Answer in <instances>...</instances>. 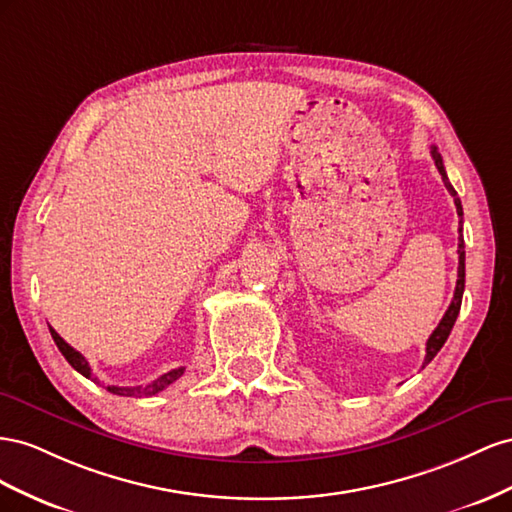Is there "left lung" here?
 I'll list each match as a JSON object with an SVG mask.
<instances>
[{
  "label": "left lung",
  "instance_id": "8db88e82",
  "mask_svg": "<svg viewBox=\"0 0 512 512\" xmlns=\"http://www.w3.org/2000/svg\"><path fill=\"white\" fill-rule=\"evenodd\" d=\"M431 156H433V160H435V167H437V171H440V175H442L444 186L448 188V193H450L452 197H455L457 214H459V216H463L461 199L457 197V191H455V188H452V184H450V180H448L446 169H444V163H442V156H440V152H437L435 145H431ZM459 231H463V227H459ZM463 289H465V244H463V236H461V238H459V270H457V287H455V296H452V302H450V306H448V311L444 313L442 321H440V324H437V328L433 330V334H431L429 341H427V356H425V364H429V362L435 358V354L440 352L442 345H444V343H446V339H448V334H450L452 326H455V321H457L459 311H461Z\"/></svg>",
  "mask_w": 512,
  "mask_h": 512
}]
</instances>
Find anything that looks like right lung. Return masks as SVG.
<instances>
[{
    "mask_svg": "<svg viewBox=\"0 0 512 512\" xmlns=\"http://www.w3.org/2000/svg\"><path fill=\"white\" fill-rule=\"evenodd\" d=\"M49 330H51V337H53L57 349H60L62 356L70 362V367L79 371L83 377L94 379L90 364H87V360L77 352V349L70 347L51 326H49ZM182 375H184V367H178V369H173L165 375H160L158 379H154V382L145 384V386H107V390L113 392V394H120V397H152V394H158L160 390H165L169 384H173L175 379H180Z\"/></svg>",
    "mask_w": 512,
    "mask_h": 512,
    "instance_id": "obj_1",
    "label": "right lung"
}]
</instances>
